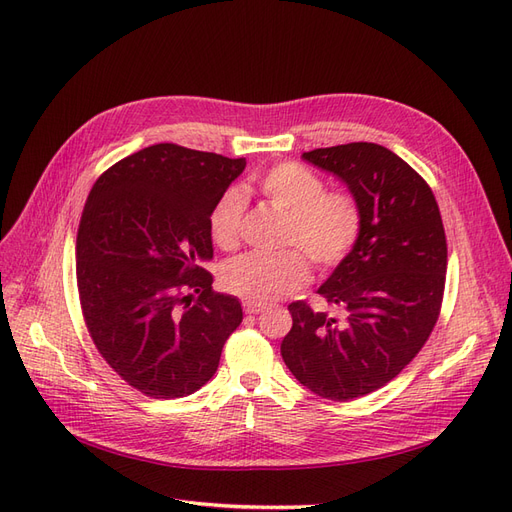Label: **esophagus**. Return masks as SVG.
<instances>
[{
    "label": "esophagus",
    "instance_id": "esophagus-1",
    "mask_svg": "<svg viewBox=\"0 0 512 512\" xmlns=\"http://www.w3.org/2000/svg\"><path fill=\"white\" fill-rule=\"evenodd\" d=\"M262 309H265V305H260V303H252V301H245V303H243V312L250 314V316L260 314Z\"/></svg>",
    "mask_w": 512,
    "mask_h": 512
}]
</instances>
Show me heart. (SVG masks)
I'll list each match as a JSON object with an SVG mask.
<instances>
[{
    "label": "heart",
    "mask_w": 512,
    "mask_h": 512,
    "mask_svg": "<svg viewBox=\"0 0 512 512\" xmlns=\"http://www.w3.org/2000/svg\"><path fill=\"white\" fill-rule=\"evenodd\" d=\"M324 188L320 175L294 162L277 164L258 179V190L269 203L288 213L284 245L301 246L318 269L327 271L352 252L361 237L363 215L352 194ZM243 209L239 190L226 192L213 207L209 230L220 250L239 245ZM300 251L290 247L280 254H243L224 267L222 284L252 303L282 299L309 280L307 258Z\"/></svg>",
    "instance_id": "heart-1"
}]
</instances>
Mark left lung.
Returning a JSON list of instances; mask_svg holds the SVG:
<instances>
[{
    "instance_id": "8db88e82",
    "label": "left lung",
    "mask_w": 512,
    "mask_h": 512,
    "mask_svg": "<svg viewBox=\"0 0 512 512\" xmlns=\"http://www.w3.org/2000/svg\"><path fill=\"white\" fill-rule=\"evenodd\" d=\"M303 160L348 185L363 228L318 288L339 314L290 303L282 359L312 393L348 401L391 382L436 327L446 282L444 226L425 179L391 149L348 143L307 151Z\"/></svg>"
}]
</instances>
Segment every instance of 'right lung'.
I'll return each mask as SVG.
<instances>
[{"mask_svg": "<svg viewBox=\"0 0 512 512\" xmlns=\"http://www.w3.org/2000/svg\"><path fill=\"white\" fill-rule=\"evenodd\" d=\"M245 160L151 145L94 183L76 237V284L91 339L117 374L153 399L198 391L243 320L213 292L209 218Z\"/></svg>", "mask_w": 512, "mask_h": 512, "instance_id": "add662e5", "label": "right lung"}]
</instances>
